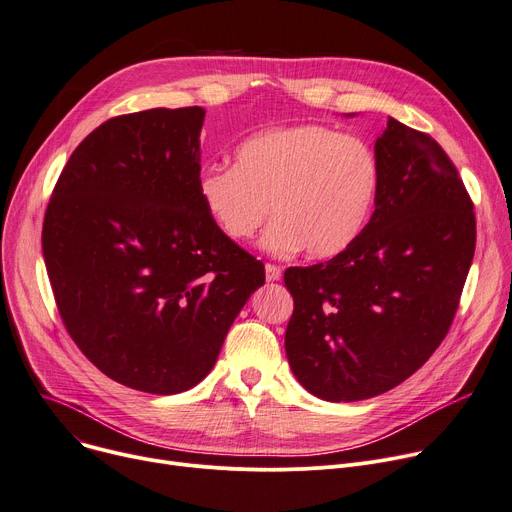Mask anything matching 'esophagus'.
Returning <instances> with one entry per match:
<instances>
[{"label":"esophagus","mask_w":512,"mask_h":512,"mask_svg":"<svg viewBox=\"0 0 512 512\" xmlns=\"http://www.w3.org/2000/svg\"><path fill=\"white\" fill-rule=\"evenodd\" d=\"M282 276V269L274 263H265V280L267 282H278Z\"/></svg>","instance_id":"34e87169"}]
</instances>
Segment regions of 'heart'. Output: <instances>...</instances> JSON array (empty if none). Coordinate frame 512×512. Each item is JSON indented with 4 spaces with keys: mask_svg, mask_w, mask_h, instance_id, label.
<instances>
[{
    "mask_svg": "<svg viewBox=\"0 0 512 512\" xmlns=\"http://www.w3.org/2000/svg\"><path fill=\"white\" fill-rule=\"evenodd\" d=\"M381 170L356 135L302 123L259 131L236 148L234 166H208L197 197L212 224L243 243L271 216L263 236L271 253L300 247L313 259L348 251L364 232Z\"/></svg>",
    "mask_w": 512,
    "mask_h": 512,
    "instance_id": "heart-1",
    "label": "heart"
}]
</instances>
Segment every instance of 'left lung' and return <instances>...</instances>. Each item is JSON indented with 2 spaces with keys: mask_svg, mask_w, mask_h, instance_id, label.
Returning a JSON list of instances; mask_svg holds the SVG:
<instances>
[{
  "mask_svg": "<svg viewBox=\"0 0 512 512\" xmlns=\"http://www.w3.org/2000/svg\"><path fill=\"white\" fill-rule=\"evenodd\" d=\"M374 156L381 183L358 241L284 274L288 362L325 401L368 399L412 377L449 333L475 251L473 201L436 140L389 117Z\"/></svg>",
  "mask_w": 512,
  "mask_h": 512,
  "instance_id": "8db88e82",
  "label": "left lung"
}]
</instances>
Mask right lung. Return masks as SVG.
Instances as JSON below:
<instances>
[{
    "label": "right lung",
    "instance_id": "add662e5",
    "mask_svg": "<svg viewBox=\"0 0 512 512\" xmlns=\"http://www.w3.org/2000/svg\"><path fill=\"white\" fill-rule=\"evenodd\" d=\"M201 107L150 109L96 127L63 166L43 222L61 321L109 379L154 395L195 387L263 263L197 197Z\"/></svg>",
    "mask_w": 512,
    "mask_h": 512
}]
</instances>
